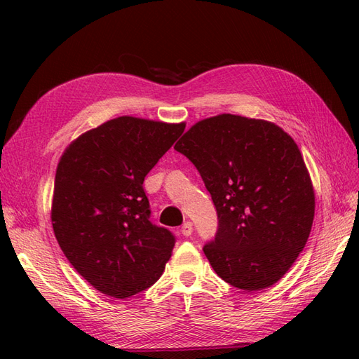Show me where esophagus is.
Here are the masks:
<instances>
[{
    "mask_svg": "<svg viewBox=\"0 0 359 359\" xmlns=\"http://www.w3.org/2000/svg\"><path fill=\"white\" fill-rule=\"evenodd\" d=\"M191 232H193V224H191V222H186V223H184L182 227H181V233H182L184 236H190Z\"/></svg>",
    "mask_w": 359,
    "mask_h": 359,
    "instance_id": "1",
    "label": "esophagus"
}]
</instances>
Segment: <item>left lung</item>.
<instances>
[{"label": "left lung", "mask_w": 359, "mask_h": 359, "mask_svg": "<svg viewBox=\"0 0 359 359\" xmlns=\"http://www.w3.org/2000/svg\"><path fill=\"white\" fill-rule=\"evenodd\" d=\"M173 148L196 166L215 205L219 231L203 253L217 276L248 292L276 285L306 247L316 203L295 140L265 119L220 114Z\"/></svg>", "instance_id": "left-lung-1"}]
</instances>
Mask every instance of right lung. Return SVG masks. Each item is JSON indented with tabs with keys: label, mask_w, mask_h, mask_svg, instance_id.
Segmentation results:
<instances>
[{
	"label": "right lung",
	"mask_w": 359,
	"mask_h": 359,
	"mask_svg": "<svg viewBox=\"0 0 359 359\" xmlns=\"http://www.w3.org/2000/svg\"><path fill=\"white\" fill-rule=\"evenodd\" d=\"M186 123L118 116L76 137L60 157L50 220L72 266L99 292L126 299L153 286L175 238L149 222L147 173Z\"/></svg>",
	"instance_id": "1"
}]
</instances>
